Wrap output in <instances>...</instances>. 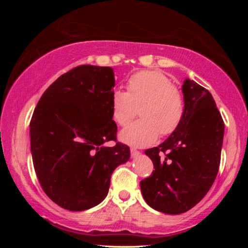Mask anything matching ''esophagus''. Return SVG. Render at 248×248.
<instances>
[{
  "instance_id": "34e87169",
  "label": "esophagus",
  "mask_w": 248,
  "mask_h": 248,
  "mask_svg": "<svg viewBox=\"0 0 248 248\" xmlns=\"http://www.w3.org/2000/svg\"><path fill=\"white\" fill-rule=\"evenodd\" d=\"M130 153H131L132 157H136L140 154V151H138L137 149H134V148H131V149H130Z\"/></svg>"
}]
</instances>
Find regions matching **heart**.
Masks as SVG:
<instances>
[{
	"label": "heart",
	"instance_id": "b5f03b06",
	"mask_svg": "<svg viewBox=\"0 0 248 248\" xmlns=\"http://www.w3.org/2000/svg\"><path fill=\"white\" fill-rule=\"evenodd\" d=\"M128 92L115 91L111 97L112 117L125 127L139 107L141 118L120 133V139L134 146H145L162 137L170 136L182 124L186 103L183 92L170 78L157 71H141L127 84Z\"/></svg>",
	"mask_w": 248,
	"mask_h": 248
}]
</instances>
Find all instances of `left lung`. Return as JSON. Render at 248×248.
<instances>
[{"label":"left lung","instance_id":"left-lung-1","mask_svg":"<svg viewBox=\"0 0 248 248\" xmlns=\"http://www.w3.org/2000/svg\"><path fill=\"white\" fill-rule=\"evenodd\" d=\"M183 93V123L162 144L145 151L154 170L140 182L145 202L166 215L186 212L207 195L223 143L224 123L210 92L187 78Z\"/></svg>","mask_w":248,"mask_h":248}]
</instances>
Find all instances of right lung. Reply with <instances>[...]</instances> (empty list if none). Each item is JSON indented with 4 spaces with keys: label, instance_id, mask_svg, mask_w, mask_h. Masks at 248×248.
I'll list each match as a JSON object with an SVG mask.
<instances>
[{
    "label": "right lung",
    "instance_id": "obj_1",
    "mask_svg": "<svg viewBox=\"0 0 248 248\" xmlns=\"http://www.w3.org/2000/svg\"><path fill=\"white\" fill-rule=\"evenodd\" d=\"M114 71L78 65L62 74L41 96L31 120V150L40 186L70 211L102 202L112 171L130 157L117 141L111 97ZM108 140L116 144L108 148Z\"/></svg>",
    "mask_w": 248,
    "mask_h": 248
}]
</instances>
